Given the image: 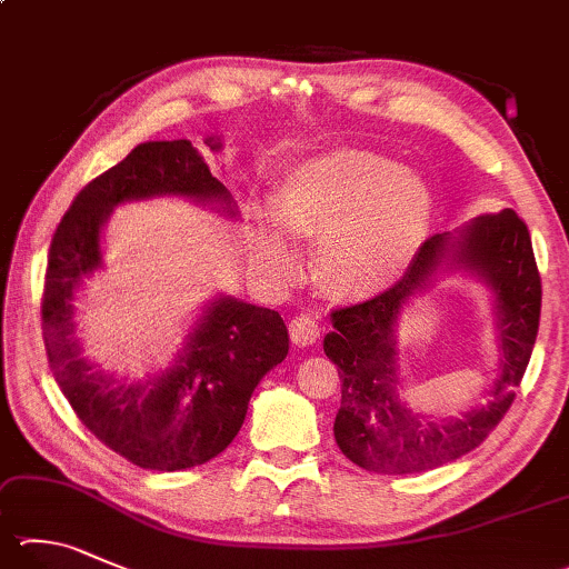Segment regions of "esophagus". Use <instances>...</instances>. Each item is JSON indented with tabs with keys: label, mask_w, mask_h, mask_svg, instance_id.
<instances>
[{
	"label": "esophagus",
	"mask_w": 569,
	"mask_h": 569,
	"mask_svg": "<svg viewBox=\"0 0 569 569\" xmlns=\"http://www.w3.org/2000/svg\"><path fill=\"white\" fill-rule=\"evenodd\" d=\"M288 330H291V340L296 346H313L320 338V323L311 313L296 316L291 323H288Z\"/></svg>",
	"instance_id": "esophagus-1"
}]
</instances>
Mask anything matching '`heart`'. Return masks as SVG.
Segmentation results:
<instances>
[{
  "label": "heart",
  "instance_id": "1",
  "mask_svg": "<svg viewBox=\"0 0 569 569\" xmlns=\"http://www.w3.org/2000/svg\"><path fill=\"white\" fill-rule=\"evenodd\" d=\"M278 213L251 209L253 253L268 273L298 266L293 233L318 236L330 288L370 296L398 283L426 246L432 193L416 171L380 153L336 149L298 161L276 189Z\"/></svg>",
  "mask_w": 569,
  "mask_h": 569
}]
</instances>
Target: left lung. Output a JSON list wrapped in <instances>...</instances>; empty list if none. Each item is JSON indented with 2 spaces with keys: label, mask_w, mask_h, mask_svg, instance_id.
<instances>
[{
  "label": "left lung",
  "mask_w": 569,
  "mask_h": 569,
  "mask_svg": "<svg viewBox=\"0 0 569 569\" xmlns=\"http://www.w3.org/2000/svg\"><path fill=\"white\" fill-rule=\"evenodd\" d=\"M478 274L496 296L501 373L489 402L458 419H432L400 403L395 388V326L399 311L440 272ZM542 283L530 231L512 209L485 213L456 233H436L418 261L388 291L330 313L326 356L340 368V408L333 432L343 456L370 472L432 470L478 448L512 406L540 326Z\"/></svg>",
  "instance_id": "left-lung-1"
}]
</instances>
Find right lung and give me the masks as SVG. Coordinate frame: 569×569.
I'll list each match as a JSON object with an SVG mask.
<instances>
[{
    "label": "right lung",
    "instance_id": "add662e5",
    "mask_svg": "<svg viewBox=\"0 0 569 569\" xmlns=\"http://www.w3.org/2000/svg\"><path fill=\"white\" fill-rule=\"evenodd\" d=\"M206 143L221 149L213 137ZM153 196L219 203L226 216H236L229 189L191 141L139 143L89 181L59 221L49 246L41 330L57 383L91 436L143 470L173 472L209 462L231 446L256 386L288 356V328L271 308L219 296L159 376L123 383L81 356L74 293L104 263L101 229L113 206Z\"/></svg>",
    "mask_w": 569,
    "mask_h": 569
}]
</instances>
